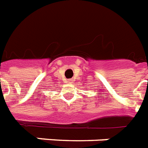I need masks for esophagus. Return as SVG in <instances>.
I'll return each mask as SVG.
<instances>
[{"label":"esophagus","instance_id":"esophagus-1","mask_svg":"<svg viewBox=\"0 0 148 148\" xmlns=\"http://www.w3.org/2000/svg\"><path fill=\"white\" fill-rule=\"evenodd\" d=\"M71 82H72V79H69V80H68V82H69V83H71Z\"/></svg>","mask_w":148,"mask_h":148}]
</instances>
